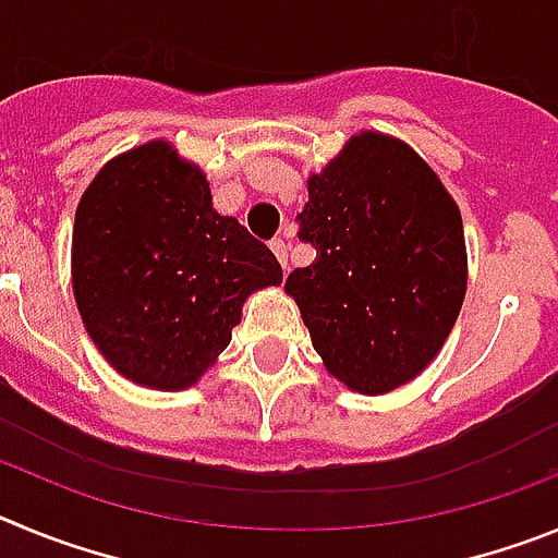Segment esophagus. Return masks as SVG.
<instances>
[{"label":"esophagus","instance_id":"34e87169","mask_svg":"<svg viewBox=\"0 0 558 558\" xmlns=\"http://www.w3.org/2000/svg\"><path fill=\"white\" fill-rule=\"evenodd\" d=\"M270 251H274L276 259H279V265H282V270L288 274V270H290V265H288L290 243H284V240H274V243H270Z\"/></svg>","mask_w":558,"mask_h":558}]
</instances>
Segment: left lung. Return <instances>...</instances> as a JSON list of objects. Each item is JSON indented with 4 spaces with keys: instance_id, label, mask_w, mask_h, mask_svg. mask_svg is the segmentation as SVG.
Segmentation results:
<instances>
[{
    "instance_id": "1",
    "label": "left lung",
    "mask_w": 558,
    "mask_h": 558,
    "mask_svg": "<svg viewBox=\"0 0 558 558\" xmlns=\"http://www.w3.org/2000/svg\"><path fill=\"white\" fill-rule=\"evenodd\" d=\"M299 236L315 263L284 282L313 349L338 383L366 397L433 363L466 295L458 204L408 142L360 131L307 179Z\"/></svg>"
}]
</instances>
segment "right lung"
Wrapping results in <instances>:
<instances>
[{
  "mask_svg": "<svg viewBox=\"0 0 558 558\" xmlns=\"http://www.w3.org/2000/svg\"><path fill=\"white\" fill-rule=\"evenodd\" d=\"M282 284L270 248L211 206L206 172L170 142L113 156L72 229V293L108 366L153 391L195 386L243 304Z\"/></svg>",
  "mask_w": 558,
  "mask_h": 558,
  "instance_id": "1",
  "label": "right lung"
}]
</instances>
